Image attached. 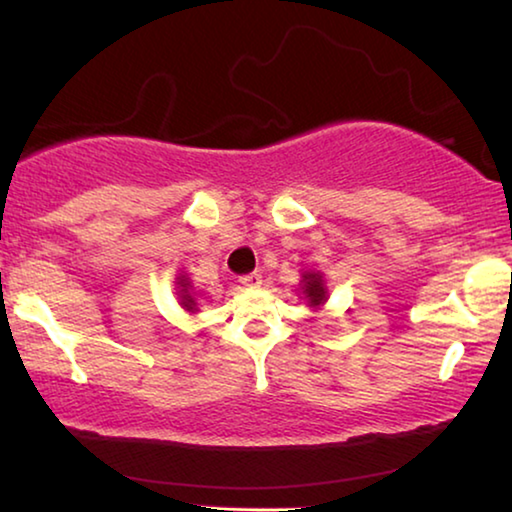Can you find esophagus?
I'll return each mask as SVG.
<instances>
[{
    "mask_svg": "<svg viewBox=\"0 0 512 512\" xmlns=\"http://www.w3.org/2000/svg\"><path fill=\"white\" fill-rule=\"evenodd\" d=\"M239 282L243 287H259V285H262V273H257V271L246 273V276L239 278Z\"/></svg>",
    "mask_w": 512,
    "mask_h": 512,
    "instance_id": "obj_1",
    "label": "esophagus"
}]
</instances>
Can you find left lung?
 <instances>
[{
  "label": "left lung",
  "instance_id": "8db88e82",
  "mask_svg": "<svg viewBox=\"0 0 512 512\" xmlns=\"http://www.w3.org/2000/svg\"><path fill=\"white\" fill-rule=\"evenodd\" d=\"M303 294L310 305H322L326 301V289L319 273H303Z\"/></svg>",
  "mask_w": 512,
  "mask_h": 512
}]
</instances>
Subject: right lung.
<instances>
[{
  "instance_id": "right-lung-1",
  "label": "right lung",
  "mask_w": 512,
  "mask_h": 512,
  "mask_svg": "<svg viewBox=\"0 0 512 512\" xmlns=\"http://www.w3.org/2000/svg\"><path fill=\"white\" fill-rule=\"evenodd\" d=\"M179 287H181V305L186 310H195V299L193 294H190V285L186 278H179Z\"/></svg>"
}]
</instances>
